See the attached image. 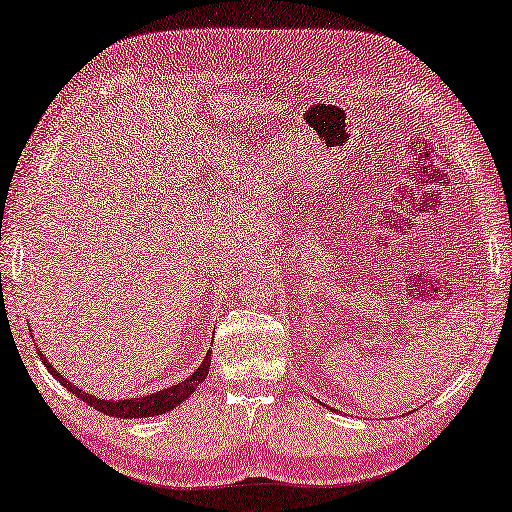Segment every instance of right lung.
<instances>
[{"instance_id":"right-lung-1","label":"right lung","mask_w":512,"mask_h":512,"mask_svg":"<svg viewBox=\"0 0 512 512\" xmlns=\"http://www.w3.org/2000/svg\"><path fill=\"white\" fill-rule=\"evenodd\" d=\"M39 356L43 360V365L47 367V371L65 386L67 391H71L76 397H80L82 402H86L89 406H93L99 413H104L108 417H117V419H139V417H156V415H165L169 410L176 408L178 404H182L186 397H191L195 393V389L202 384L208 376L210 369V352L204 356L202 365H199L189 378L176 382L167 386V389L149 393L143 397H128V400H99V397L86 393L82 389H78L76 384H71L69 380H65L60 373L54 369V365L43 356V352L39 350Z\"/></svg>"}]
</instances>
